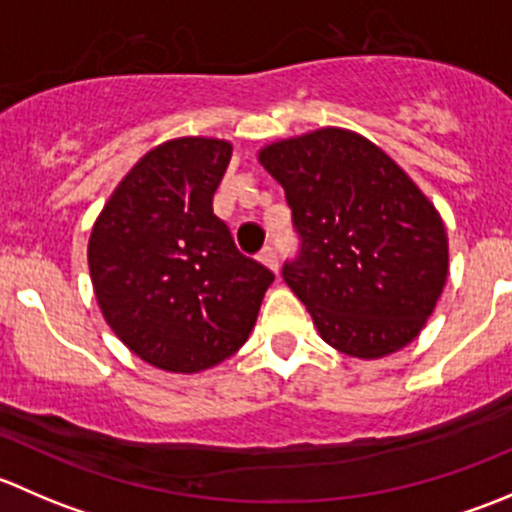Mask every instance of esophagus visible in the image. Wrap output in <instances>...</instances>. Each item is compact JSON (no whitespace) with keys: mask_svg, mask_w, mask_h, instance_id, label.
<instances>
[{"mask_svg":"<svg viewBox=\"0 0 512 512\" xmlns=\"http://www.w3.org/2000/svg\"><path fill=\"white\" fill-rule=\"evenodd\" d=\"M260 262L265 267H270V270L275 272V275H277V270H280V260H277V252L272 250V247H265V250L260 252Z\"/></svg>","mask_w":512,"mask_h":512,"instance_id":"34e87169","label":"esophagus"}]
</instances>
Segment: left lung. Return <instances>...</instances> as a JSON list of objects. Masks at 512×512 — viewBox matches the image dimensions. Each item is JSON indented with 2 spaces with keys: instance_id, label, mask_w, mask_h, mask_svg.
I'll return each instance as SVG.
<instances>
[{
  "instance_id": "8db88e82",
  "label": "left lung",
  "mask_w": 512,
  "mask_h": 512,
  "mask_svg": "<svg viewBox=\"0 0 512 512\" xmlns=\"http://www.w3.org/2000/svg\"><path fill=\"white\" fill-rule=\"evenodd\" d=\"M257 158L292 208L302 245L282 277L319 337L359 359L414 342L448 277L446 227L414 180L347 128L285 138Z\"/></svg>"
}]
</instances>
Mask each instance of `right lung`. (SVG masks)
<instances>
[{
  "label": "right lung",
  "instance_id": "1",
  "mask_svg": "<svg viewBox=\"0 0 512 512\" xmlns=\"http://www.w3.org/2000/svg\"><path fill=\"white\" fill-rule=\"evenodd\" d=\"M230 156L220 138L160 143L128 170L91 230L103 319L156 369L195 374L235 354L275 280L213 213Z\"/></svg>",
  "mask_w": 512,
  "mask_h": 512
}]
</instances>
